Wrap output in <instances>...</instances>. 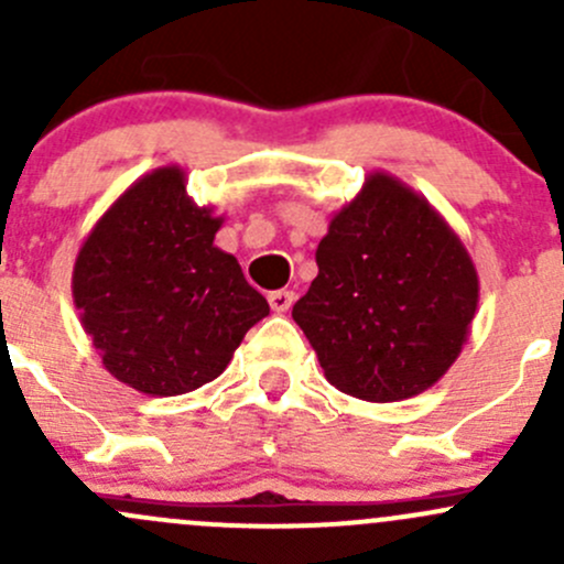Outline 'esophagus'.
I'll use <instances>...</instances> for the list:
<instances>
[{"label":"esophagus","mask_w":564,"mask_h":564,"mask_svg":"<svg viewBox=\"0 0 564 564\" xmlns=\"http://www.w3.org/2000/svg\"><path fill=\"white\" fill-rule=\"evenodd\" d=\"M267 300H270V308L275 311V314H286L294 303V292H289V289H278V292L267 294Z\"/></svg>","instance_id":"1"}]
</instances>
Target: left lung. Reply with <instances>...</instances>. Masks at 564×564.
<instances>
[{
  "instance_id": "8db88e82",
  "label": "left lung",
  "mask_w": 564,
  "mask_h": 564,
  "mask_svg": "<svg viewBox=\"0 0 564 564\" xmlns=\"http://www.w3.org/2000/svg\"><path fill=\"white\" fill-rule=\"evenodd\" d=\"M316 264L292 316L340 392L403 401L458 360L480 300L477 270L451 224L398 176H366L329 220Z\"/></svg>"
}]
</instances>
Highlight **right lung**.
Segmentation results:
<instances>
[{
    "label": "right lung",
    "instance_id": "add662e5",
    "mask_svg": "<svg viewBox=\"0 0 564 564\" xmlns=\"http://www.w3.org/2000/svg\"><path fill=\"white\" fill-rule=\"evenodd\" d=\"M224 218L198 207L180 166L135 180L93 226L73 267V303L106 371L147 395L213 382L267 300L215 246Z\"/></svg>",
    "mask_w": 564,
    "mask_h": 564
}]
</instances>
